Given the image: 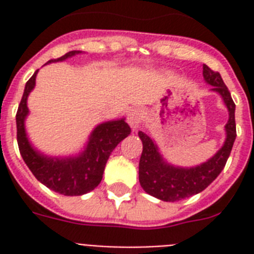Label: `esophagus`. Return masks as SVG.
Segmentation results:
<instances>
[{
    "label": "esophagus",
    "mask_w": 254,
    "mask_h": 254,
    "mask_svg": "<svg viewBox=\"0 0 254 254\" xmlns=\"http://www.w3.org/2000/svg\"><path fill=\"white\" fill-rule=\"evenodd\" d=\"M143 117H145V112H143L142 108H133L127 113V123L133 129H137L142 123Z\"/></svg>",
    "instance_id": "obj_1"
}]
</instances>
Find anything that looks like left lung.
Here are the masks:
<instances>
[{
    "instance_id": "obj_1",
    "label": "left lung",
    "mask_w": 254,
    "mask_h": 254,
    "mask_svg": "<svg viewBox=\"0 0 254 254\" xmlns=\"http://www.w3.org/2000/svg\"><path fill=\"white\" fill-rule=\"evenodd\" d=\"M203 76L212 91L220 93L229 111V120L225 125L227 139L224 146L209 159L208 162L192 169H181L167 165L162 161L158 149L149 135L139 131L143 149L139 158V183L147 193L163 201H178L201 192L207 189L224 169L233 142L236 139V121H235V103L228 88L224 84L220 73L212 71L208 65L203 64Z\"/></svg>"
}]
</instances>
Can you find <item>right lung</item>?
Wrapping results in <instances>:
<instances>
[{"mask_svg": "<svg viewBox=\"0 0 254 254\" xmlns=\"http://www.w3.org/2000/svg\"><path fill=\"white\" fill-rule=\"evenodd\" d=\"M75 54H79V51H69L63 57L51 59L47 63L64 61ZM37 72L38 71H35L26 83L25 92L15 115L19 153L34 177L50 190L65 196H76L89 192L101 182L109 155L125 137L130 134V127L124 119L104 123L92 131L87 149L79 157L67 159L43 157L31 147L25 131V119L29 113L26 101L35 85Z\"/></svg>", "mask_w": 254, "mask_h": 254, "instance_id": "obj_1", "label": "right lung"}]
</instances>
